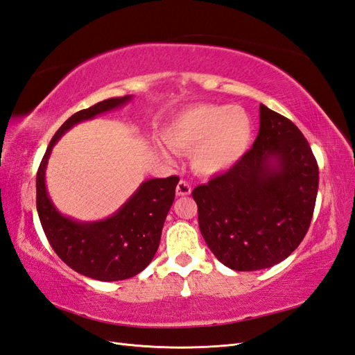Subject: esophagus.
I'll use <instances>...</instances> for the list:
<instances>
[{
	"label": "esophagus",
	"instance_id": "34e87169",
	"mask_svg": "<svg viewBox=\"0 0 355 355\" xmlns=\"http://www.w3.org/2000/svg\"><path fill=\"white\" fill-rule=\"evenodd\" d=\"M192 192V187L187 183L186 180H180L178 184H177V195L178 196H187Z\"/></svg>",
	"mask_w": 355,
	"mask_h": 355
}]
</instances>
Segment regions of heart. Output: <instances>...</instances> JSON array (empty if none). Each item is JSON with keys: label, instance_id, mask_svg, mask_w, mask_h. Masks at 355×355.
Here are the masks:
<instances>
[{"label": "heart", "instance_id": "heart-1", "mask_svg": "<svg viewBox=\"0 0 355 355\" xmlns=\"http://www.w3.org/2000/svg\"><path fill=\"white\" fill-rule=\"evenodd\" d=\"M252 135V120L244 107L196 105L169 123L163 139L174 153H193L196 171L217 174L234 166L246 154ZM159 150L163 157L171 159L165 148Z\"/></svg>", "mask_w": 355, "mask_h": 355}]
</instances>
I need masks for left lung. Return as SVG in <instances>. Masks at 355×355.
<instances>
[{"label":"left lung","instance_id":"8db88e82","mask_svg":"<svg viewBox=\"0 0 355 355\" xmlns=\"http://www.w3.org/2000/svg\"><path fill=\"white\" fill-rule=\"evenodd\" d=\"M318 181V163L303 133L259 105L253 147L228 172L192 192L207 246L235 271L279 264L311 226Z\"/></svg>","mask_w":355,"mask_h":355}]
</instances>
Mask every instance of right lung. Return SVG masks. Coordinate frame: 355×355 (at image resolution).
Segmentation results:
<instances>
[{
	"label": "right lung",
	"mask_w": 355,
	"mask_h": 355,
	"mask_svg": "<svg viewBox=\"0 0 355 355\" xmlns=\"http://www.w3.org/2000/svg\"><path fill=\"white\" fill-rule=\"evenodd\" d=\"M130 98L132 96L112 97L71 115L53 135L35 178L39 219L52 249L79 275L102 282L133 277L150 264L157 252L180 178L171 175L144 181L111 217L98 222H76L53 207L44 184V171L52 147L69 129L120 107Z\"/></svg>",
	"instance_id": "1"
}]
</instances>
